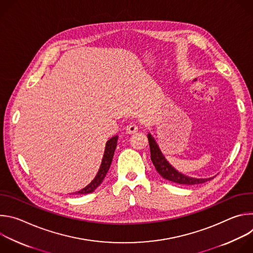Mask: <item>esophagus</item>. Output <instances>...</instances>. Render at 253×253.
<instances>
[{
    "label": "esophagus",
    "mask_w": 253,
    "mask_h": 253,
    "mask_svg": "<svg viewBox=\"0 0 253 253\" xmlns=\"http://www.w3.org/2000/svg\"><path fill=\"white\" fill-rule=\"evenodd\" d=\"M137 131H138V126L136 124H134V123H129L127 125V127H126V132L128 134H134Z\"/></svg>",
    "instance_id": "34e87169"
}]
</instances>
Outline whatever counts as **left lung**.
Returning <instances> with one entry per match:
<instances>
[{
	"instance_id": "1",
	"label": "left lung",
	"mask_w": 253,
	"mask_h": 253,
	"mask_svg": "<svg viewBox=\"0 0 253 253\" xmlns=\"http://www.w3.org/2000/svg\"><path fill=\"white\" fill-rule=\"evenodd\" d=\"M148 141H149V147H150V154H151V161L154 164L157 172L166 180L169 181L183 184V185H195L204 183L208 180H211V178H195V177H189L185 174H182L181 172L177 171L164 157L162 154L158 144L156 143L154 137L149 133L147 135Z\"/></svg>"
}]
</instances>
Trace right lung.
I'll use <instances>...</instances> for the list:
<instances>
[{
  "instance_id": "obj_1",
  "label": "right lung",
  "mask_w": 253,
  "mask_h": 253,
  "mask_svg": "<svg viewBox=\"0 0 253 253\" xmlns=\"http://www.w3.org/2000/svg\"><path fill=\"white\" fill-rule=\"evenodd\" d=\"M117 141H118V136H114L112 138H110L106 142V146H105V151H104V155L102 158V162L99 168V171L97 173V175L95 176V178L90 182V184H88L85 188L75 192V194L77 195H83V194H88L93 192L102 182L103 180L109 170L112 160H113V155L117 146Z\"/></svg>"
}]
</instances>
